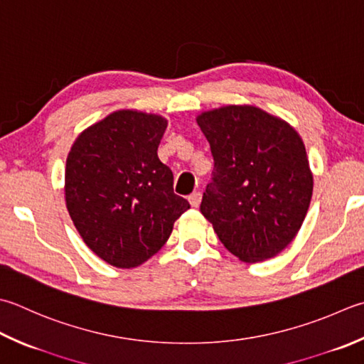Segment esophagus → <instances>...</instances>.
Here are the masks:
<instances>
[{
    "label": "esophagus",
    "instance_id": "obj_1",
    "mask_svg": "<svg viewBox=\"0 0 364 364\" xmlns=\"http://www.w3.org/2000/svg\"><path fill=\"white\" fill-rule=\"evenodd\" d=\"M188 200H189L191 206L197 208V206L200 205V202H202V194H200V192H192V194L188 197Z\"/></svg>",
    "mask_w": 364,
    "mask_h": 364
}]
</instances>
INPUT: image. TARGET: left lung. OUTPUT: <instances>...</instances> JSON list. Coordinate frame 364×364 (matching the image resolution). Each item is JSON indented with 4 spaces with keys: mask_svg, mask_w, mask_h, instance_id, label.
Masks as SVG:
<instances>
[{
    "mask_svg": "<svg viewBox=\"0 0 364 364\" xmlns=\"http://www.w3.org/2000/svg\"><path fill=\"white\" fill-rule=\"evenodd\" d=\"M215 158L202 215L241 262L276 257L301 229L314 178L300 134L255 105H224L196 118Z\"/></svg>",
    "mask_w": 364,
    "mask_h": 364,
    "instance_id": "1",
    "label": "left lung"
}]
</instances>
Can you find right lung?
<instances>
[{
    "instance_id": "add662e5",
    "label": "right lung",
    "mask_w": 364,
    "mask_h": 364,
    "mask_svg": "<svg viewBox=\"0 0 364 364\" xmlns=\"http://www.w3.org/2000/svg\"><path fill=\"white\" fill-rule=\"evenodd\" d=\"M166 127L161 115L123 109L82 131L70 146L69 216L85 245L112 267L135 268L153 257L189 210L158 158Z\"/></svg>"
}]
</instances>
